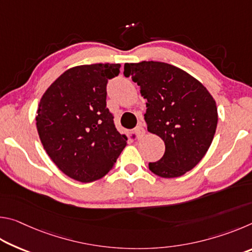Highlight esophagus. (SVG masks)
Masks as SVG:
<instances>
[{
  "label": "esophagus",
  "instance_id": "34e87169",
  "mask_svg": "<svg viewBox=\"0 0 252 252\" xmlns=\"http://www.w3.org/2000/svg\"><path fill=\"white\" fill-rule=\"evenodd\" d=\"M134 132H135V134H136V138H138L139 140L141 139V138H143V135L146 134V130H144V127L141 125H139L138 126L135 127Z\"/></svg>",
  "mask_w": 252,
  "mask_h": 252
}]
</instances>
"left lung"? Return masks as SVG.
Here are the masks:
<instances>
[{
	"instance_id": "1",
	"label": "left lung",
	"mask_w": 252,
	"mask_h": 252,
	"mask_svg": "<svg viewBox=\"0 0 252 252\" xmlns=\"http://www.w3.org/2000/svg\"><path fill=\"white\" fill-rule=\"evenodd\" d=\"M125 76L140 87L147 99L148 131L163 140L165 151L149 169L162 178H178L206 155L216 133V101L201 82L163 62L126 63Z\"/></svg>"
}]
</instances>
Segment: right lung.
Segmentation results:
<instances>
[{"instance_id": "1", "label": "right lung", "mask_w": 252, "mask_h": 252, "mask_svg": "<svg viewBox=\"0 0 252 252\" xmlns=\"http://www.w3.org/2000/svg\"><path fill=\"white\" fill-rule=\"evenodd\" d=\"M120 66L71 67L41 97L35 118L41 142L55 165L76 181L104 177L126 146V135L117 130L106 108V84Z\"/></svg>"}]
</instances>
